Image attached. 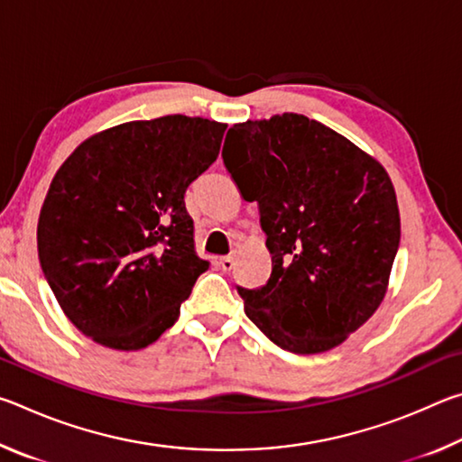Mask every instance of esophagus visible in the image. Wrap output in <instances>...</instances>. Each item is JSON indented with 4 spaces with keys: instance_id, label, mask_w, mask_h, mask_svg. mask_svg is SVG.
I'll list each match as a JSON object with an SVG mask.
<instances>
[{
    "instance_id": "obj_1",
    "label": "esophagus",
    "mask_w": 462,
    "mask_h": 462,
    "mask_svg": "<svg viewBox=\"0 0 462 462\" xmlns=\"http://www.w3.org/2000/svg\"><path fill=\"white\" fill-rule=\"evenodd\" d=\"M217 264H220L222 271H232L234 269V259H232V256H222V259L217 261Z\"/></svg>"
}]
</instances>
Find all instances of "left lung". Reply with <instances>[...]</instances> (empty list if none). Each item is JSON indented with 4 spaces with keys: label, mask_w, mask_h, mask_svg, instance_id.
Listing matches in <instances>:
<instances>
[{
    "label": "left lung",
    "mask_w": 462,
    "mask_h": 462,
    "mask_svg": "<svg viewBox=\"0 0 462 462\" xmlns=\"http://www.w3.org/2000/svg\"><path fill=\"white\" fill-rule=\"evenodd\" d=\"M224 165L259 203L273 271L238 287L246 316L277 346H338L381 306L400 246L393 183L377 159L301 114L234 124Z\"/></svg>",
    "instance_id": "obj_1"
}]
</instances>
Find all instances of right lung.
Masks as SVG:
<instances>
[{"mask_svg": "<svg viewBox=\"0 0 462 462\" xmlns=\"http://www.w3.org/2000/svg\"><path fill=\"white\" fill-rule=\"evenodd\" d=\"M226 124L162 116L101 130L62 162L38 217V259L77 330L140 350L173 326L209 263L185 191L217 159Z\"/></svg>", "mask_w": 462, "mask_h": 462, "instance_id": "add662e5", "label": "right lung"}]
</instances>
